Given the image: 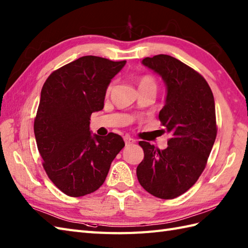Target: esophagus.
Here are the masks:
<instances>
[{"label": "esophagus", "instance_id": "obj_1", "mask_svg": "<svg viewBox=\"0 0 248 248\" xmlns=\"http://www.w3.org/2000/svg\"><path fill=\"white\" fill-rule=\"evenodd\" d=\"M124 140L125 146H129V145H131V143H134V142H135V140H133V138H131V137L128 136V135H125V136L124 137Z\"/></svg>", "mask_w": 248, "mask_h": 248}]
</instances>
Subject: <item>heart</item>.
<instances>
[{"instance_id": "b5f03b06", "label": "heart", "mask_w": 248, "mask_h": 248, "mask_svg": "<svg viewBox=\"0 0 248 248\" xmlns=\"http://www.w3.org/2000/svg\"><path fill=\"white\" fill-rule=\"evenodd\" d=\"M112 89V85H110L108 88V92H110ZM157 89V84L155 79L150 77V76H145L142 77L140 80V83H138V90H152L154 92H156Z\"/></svg>"}]
</instances>
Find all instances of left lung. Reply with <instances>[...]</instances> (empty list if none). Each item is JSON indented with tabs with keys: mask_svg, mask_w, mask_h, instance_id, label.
<instances>
[{
	"mask_svg": "<svg viewBox=\"0 0 248 248\" xmlns=\"http://www.w3.org/2000/svg\"><path fill=\"white\" fill-rule=\"evenodd\" d=\"M141 64L166 85L158 117L171 137L165 150L140 141L145 157L136 174L146 191L171 200L191 188L205 169L217 136L215 98L206 80L173 57H148Z\"/></svg>",
	"mask_w": 248,
	"mask_h": 248,
	"instance_id": "left-lung-1",
	"label": "left lung"
}]
</instances>
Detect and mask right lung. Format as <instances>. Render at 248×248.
Masks as SVG:
<instances>
[{
	"instance_id": "1",
	"label": "right lung",
	"mask_w": 248,
	"mask_h": 248,
	"mask_svg": "<svg viewBox=\"0 0 248 248\" xmlns=\"http://www.w3.org/2000/svg\"><path fill=\"white\" fill-rule=\"evenodd\" d=\"M125 63L84 56L50 74L43 85L34 136L46 173L66 195L96 191L124 147L118 134L92 133L90 117L103 108L108 86Z\"/></svg>"
}]
</instances>
